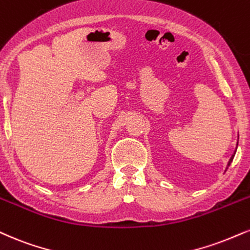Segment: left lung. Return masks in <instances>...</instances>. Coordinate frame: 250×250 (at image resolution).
<instances>
[{"instance_id":"left-lung-1","label":"left lung","mask_w":250,"mask_h":250,"mask_svg":"<svg viewBox=\"0 0 250 250\" xmlns=\"http://www.w3.org/2000/svg\"><path fill=\"white\" fill-rule=\"evenodd\" d=\"M234 155H235V152H234ZM234 155H233V156H231V157H230V159H229V162H228V165H227V169H228V167H229V165H230V163H231V161H233V158H234Z\"/></svg>"}]
</instances>
